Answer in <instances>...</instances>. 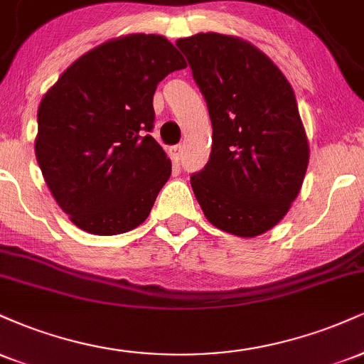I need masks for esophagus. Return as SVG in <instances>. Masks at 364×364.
<instances>
[{
	"label": "esophagus",
	"mask_w": 364,
	"mask_h": 364,
	"mask_svg": "<svg viewBox=\"0 0 364 364\" xmlns=\"http://www.w3.org/2000/svg\"><path fill=\"white\" fill-rule=\"evenodd\" d=\"M169 156H171V159H173V161H181V157H183V147L181 145H174V147H171L169 149Z\"/></svg>",
	"instance_id": "esophagus-1"
}]
</instances>
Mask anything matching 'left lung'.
<instances>
[{
    "label": "left lung",
    "mask_w": 364,
    "mask_h": 364,
    "mask_svg": "<svg viewBox=\"0 0 364 364\" xmlns=\"http://www.w3.org/2000/svg\"><path fill=\"white\" fill-rule=\"evenodd\" d=\"M212 121V152L191 174L203 214L225 232L272 229L301 190L308 140L289 82L262 51L232 36L178 39Z\"/></svg>",
    "instance_id": "1"
}]
</instances>
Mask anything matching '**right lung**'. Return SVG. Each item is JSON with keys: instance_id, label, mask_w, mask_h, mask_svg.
Returning a JSON list of instances; mask_svg holds the SVG:
<instances>
[{"instance_id": "add662e5", "label": "right lung", "mask_w": 364, "mask_h": 364, "mask_svg": "<svg viewBox=\"0 0 364 364\" xmlns=\"http://www.w3.org/2000/svg\"><path fill=\"white\" fill-rule=\"evenodd\" d=\"M186 63L166 37L129 34L78 58L37 111L36 157L49 191L72 223L99 236L147 219L171 176L149 135L154 92Z\"/></svg>"}]
</instances>
